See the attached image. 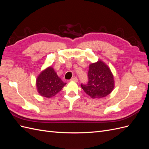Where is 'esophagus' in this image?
I'll list each match as a JSON object with an SVG mask.
<instances>
[{
    "instance_id": "esophagus-1",
    "label": "esophagus",
    "mask_w": 149,
    "mask_h": 149,
    "mask_svg": "<svg viewBox=\"0 0 149 149\" xmlns=\"http://www.w3.org/2000/svg\"><path fill=\"white\" fill-rule=\"evenodd\" d=\"M71 81H73L77 82V81H78V79L77 77H73V78L71 79Z\"/></svg>"
}]
</instances>
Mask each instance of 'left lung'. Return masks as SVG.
<instances>
[{"label": "left lung", "instance_id": "1", "mask_svg": "<svg viewBox=\"0 0 149 149\" xmlns=\"http://www.w3.org/2000/svg\"><path fill=\"white\" fill-rule=\"evenodd\" d=\"M88 83L81 86L93 98H101L109 94L114 86V77L106 65L101 61L89 65Z\"/></svg>", "mask_w": 149, "mask_h": 149}]
</instances>
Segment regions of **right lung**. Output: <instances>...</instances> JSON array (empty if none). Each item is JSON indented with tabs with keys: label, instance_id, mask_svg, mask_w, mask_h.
Returning <instances> with one entry per match:
<instances>
[{
	"label": "right lung",
	"instance_id": "add662e5",
	"mask_svg": "<svg viewBox=\"0 0 149 149\" xmlns=\"http://www.w3.org/2000/svg\"><path fill=\"white\" fill-rule=\"evenodd\" d=\"M65 84L52 67L42 71L37 79L38 92L42 96L48 98L56 95Z\"/></svg>",
	"mask_w": 149,
	"mask_h": 149
}]
</instances>
